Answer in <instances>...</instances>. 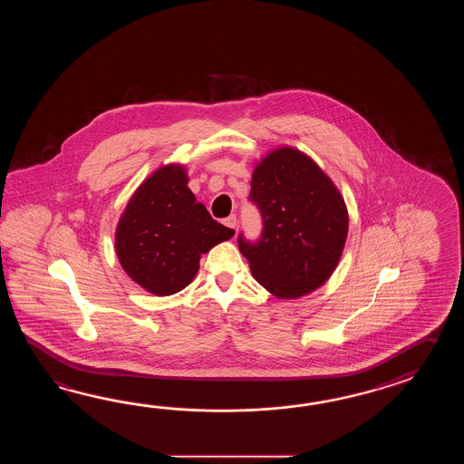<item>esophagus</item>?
Masks as SVG:
<instances>
[{
    "label": "esophagus",
    "mask_w": 464,
    "mask_h": 464,
    "mask_svg": "<svg viewBox=\"0 0 464 464\" xmlns=\"http://www.w3.org/2000/svg\"><path fill=\"white\" fill-rule=\"evenodd\" d=\"M224 226L228 228L237 227V218L236 216H228L227 218H224Z\"/></svg>",
    "instance_id": "34e87169"
}]
</instances>
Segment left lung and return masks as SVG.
Returning <instances> with one entry per match:
<instances>
[{
    "label": "left lung",
    "mask_w": 464,
    "mask_h": 464,
    "mask_svg": "<svg viewBox=\"0 0 464 464\" xmlns=\"http://www.w3.org/2000/svg\"><path fill=\"white\" fill-rule=\"evenodd\" d=\"M248 198L262 216V234H240L238 248L256 282L278 298L324 285L348 234L345 202L325 172L296 149H276L254 170Z\"/></svg>",
    "instance_id": "left-lung-1"
}]
</instances>
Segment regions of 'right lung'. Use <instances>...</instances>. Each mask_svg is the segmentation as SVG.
I'll return each mask as SVG.
<instances>
[{
	"label": "right lung",
	"mask_w": 464,
	"mask_h": 464,
	"mask_svg": "<svg viewBox=\"0 0 464 464\" xmlns=\"http://www.w3.org/2000/svg\"><path fill=\"white\" fill-rule=\"evenodd\" d=\"M178 164L146 179L116 230V254L134 282L154 295H172L192 282L200 254L236 234L218 224L188 188Z\"/></svg>",
	"instance_id": "obj_1"
}]
</instances>
